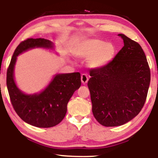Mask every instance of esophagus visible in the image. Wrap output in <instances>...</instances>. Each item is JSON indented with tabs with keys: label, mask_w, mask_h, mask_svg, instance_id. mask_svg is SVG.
Here are the masks:
<instances>
[{
	"label": "esophagus",
	"mask_w": 158,
	"mask_h": 158,
	"mask_svg": "<svg viewBox=\"0 0 158 158\" xmlns=\"http://www.w3.org/2000/svg\"><path fill=\"white\" fill-rule=\"evenodd\" d=\"M88 77L87 76V75L84 74V73H83V74H82L81 75V82H82V83L85 85V84L88 83Z\"/></svg>",
	"instance_id": "obj_1"
}]
</instances>
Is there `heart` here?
Wrapping results in <instances>:
<instances>
[{"label": "heart", "instance_id": "b5f03b06", "mask_svg": "<svg viewBox=\"0 0 158 158\" xmlns=\"http://www.w3.org/2000/svg\"><path fill=\"white\" fill-rule=\"evenodd\" d=\"M116 48L111 43L98 39H88L75 47L74 55L81 59H88L90 68H101L113 60Z\"/></svg>", "mask_w": 158, "mask_h": 158}]
</instances>
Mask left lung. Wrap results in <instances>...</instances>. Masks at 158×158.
I'll list each match as a JSON object with an SVG mask.
<instances>
[{
  "instance_id": "8db88e82",
  "label": "left lung",
  "mask_w": 158,
  "mask_h": 158,
  "mask_svg": "<svg viewBox=\"0 0 158 158\" xmlns=\"http://www.w3.org/2000/svg\"><path fill=\"white\" fill-rule=\"evenodd\" d=\"M124 47L106 66L90 70L88 82L94 117L105 127L126 124L145 103L150 70L143 49L123 34Z\"/></svg>"
}]
</instances>
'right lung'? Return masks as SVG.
<instances>
[{
  "instance_id": "obj_1",
  "label": "right lung",
  "mask_w": 158,
  "mask_h": 158,
  "mask_svg": "<svg viewBox=\"0 0 158 158\" xmlns=\"http://www.w3.org/2000/svg\"><path fill=\"white\" fill-rule=\"evenodd\" d=\"M42 48L55 51V44L48 40L30 38L16 47L7 70L6 85L13 107L21 119L34 127L49 128L59 124L67 113L68 101L81 85L80 73H58L46 88L28 94L17 86L14 68L17 57L29 49Z\"/></svg>"
}]
</instances>
